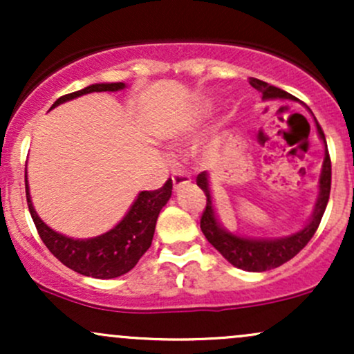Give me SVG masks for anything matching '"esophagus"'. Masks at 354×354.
Wrapping results in <instances>:
<instances>
[{"label": "esophagus", "instance_id": "obj_1", "mask_svg": "<svg viewBox=\"0 0 354 354\" xmlns=\"http://www.w3.org/2000/svg\"><path fill=\"white\" fill-rule=\"evenodd\" d=\"M173 183H174V191H178L181 188V186L189 185V183H191L189 174L186 171H174L173 173Z\"/></svg>", "mask_w": 354, "mask_h": 354}]
</instances>
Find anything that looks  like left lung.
<instances>
[{"instance_id": "obj_1", "label": "left lung", "mask_w": 354, "mask_h": 354, "mask_svg": "<svg viewBox=\"0 0 354 354\" xmlns=\"http://www.w3.org/2000/svg\"><path fill=\"white\" fill-rule=\"evenodd\" d=\"M250 84L261 93L263 100H295V96H291L290 93L283 91V89L276 86H271V84H268L261 80L250 78ZM316 129H318V135L324 143V161L323 168H321L318 185L319 194L308 225L304 226L303 230L290 234V236L254 239L243 238L238 236V234L230 233L228 230H225L219 225L216 213H214L213 200H211L208 173L203 171L198 174V186H200L206 194V208L203 211L200 221L201 231L211 245L223 254V258L228 259L233 266L245 271H254V273L273 270V268L281 266L286 261H290L291 258H295V256L308 245V241L313 238V234L316 233V230H318L321 223V218H323L324 214V209H326L331 191V160L326 148V138H324V133L323 129H321V126L318 124V121H316Z\"/></svg>"}]
</instances>
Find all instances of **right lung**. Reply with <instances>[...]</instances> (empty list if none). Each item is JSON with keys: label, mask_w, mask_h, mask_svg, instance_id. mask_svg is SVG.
<instances>
[{"label": "right lung", "mask_w": 354, "mask_h": 354, "mask_svg": "<svg viewBox=\"0 0 354 354\" xmlns=\"http://www.w3.org/2000/svg\"><path fill=\"white\" fill-rule=\"evenodd\" d=\"M123 88H126L124 83L89 84L88 88L80 89V91L61 96L55 101L53 108L64 103V101L88 95V93L120 91ZM24 183H26L28 208H30L39 238L43 239L48 250L70 270L98 279L118 278V276L128 273L136 266L141 256L151 246L158 214L171 198L173 189V181L168 180L160 189L141 191L131 208L115 228L95 238L75 239L56 233L46 223H43V219L38 216V213L33 208V203H31L28 178Z\"/></svg>", "instance_id": "right-lung-1"}]
</instances>
